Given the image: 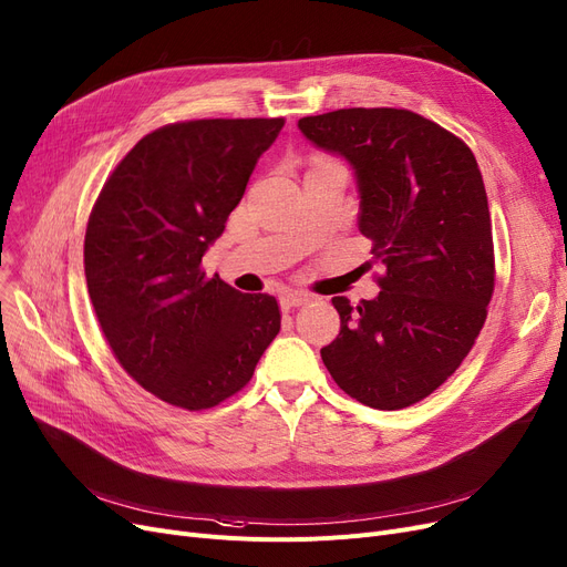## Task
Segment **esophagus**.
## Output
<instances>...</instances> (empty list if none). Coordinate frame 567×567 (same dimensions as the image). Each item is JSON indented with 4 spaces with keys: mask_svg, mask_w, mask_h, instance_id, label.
<instances>
[{
    "mask_svg": "<svg viewBox=\"0 0 567 567\" xmlns=\"http://www.w3.org/2000/svg\"><path fill=\"white\" fill-rule=\"evenodd\" d=\"M307 302H311V296H309V292H302V290H288V292H284V296H281V307L284 309L302 307Z\"/></svg>",
    "mask_w": 567,
    "mask_h": 567,
    "instance_id": "esophagus-1",
    "label": "esophagus"
}]
</instances>
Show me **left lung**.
Listing matches in <instances>:
<instances>
[{
  "label": "left lung",
  "instance_id": "obj_1",
  "mask_svg": "<svg viewBox=\"0 0 567 567\" xmlns=\"http://www.w3.org/2000/svg\"><path fill=\"white\" fill-rule=\"evenodd\" d=\"M355 169L358 228L372 239L379 296L332 298L339 334L321 349L334 383L374 410H404L454 374L495 288L482 172L454 132L406 109H337L298 121Z\"/></svg>",
  "mask_w": 567,
  "mask_h": 567
}]
</instances>
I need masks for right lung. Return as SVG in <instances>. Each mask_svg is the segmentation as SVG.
I'll return each instance as SVG.
<instances>
[{
	"label": "right lung",
	"instance_id": "add662e5",
	"mask_svg": "<svg viewBox=\"0 0 567 567\" xmlns=\"http://www.w3.org/2000/svg\"><path fill=\"white\" fill-rule=\"evenodd\" d=\"M284 118H202L153 130L104 181L83 265L106 342L142 389L199 412L239 393L281 330L275 296L207 277L225 230Z\"/></svg>",
	"mask_w": 567,
	"mask_h": 567
}]
</instances>
